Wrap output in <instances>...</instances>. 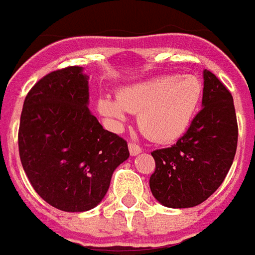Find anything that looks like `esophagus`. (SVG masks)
Returning a JSON list of instances; mask_svg holds the SVG:
<instances>
[{
    "label": "esophagus",
    "instance_id": "obj_1",
    "mask_svg": "<svg viewBox=\"0 0 255 255\" xmlns=\"http://www.w3.org/2000/svg\"><path fill=\"white\" fill-rule=\"evenodd\" d=\"M128 149H129V154L131 155H138L142 153V147L140 146H138L136 143H128Z\"/></svg>",
    "mask_w": 255,
    "mask_h": 255
}]
</instances>
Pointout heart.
I'll return each mask as SVG.
<instances>
[{
  "mask_svg": "<svg viewBox=\"0 0 255 255\" xmlns=\"http://www.w3.org/2000/svg\"><path fill=\"white\" fill-rule=\"evenodd\" d=\"M203 94L194 75H162L119 90L116 98L101 97L97 109L115 126H123L127 112L138 113L142 132L158 143L182 138L197 115Z\"/></svg>",
  "mask_w": 255,
  "mask_h": 255,
  "instance_id": "b5f03b06",
  "label": "heart"
}]
</instances>
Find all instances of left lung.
I'll return each mask as SVG.
<instances>
[{
	"instance_id": "8db88e82",
	"label": "left lung",
	"mask_w": 255,
	"mask_h": 255,
	"mask_svg": "<svg viewBox=\"0 0 255 255\" xmlns=\"http://www.w3.org/2000/svg\"><path fill=\"white\" fill-rule=\"evenodd\" d=\"M238 146L234 98L208 69L203 71L202 109L176 144L154 150L150 190L166 208L183 209L206 201L224 182Z\"/></svg>"
}]
</instances>
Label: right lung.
Segmentation results:
<instances>
[{
  "label": "right lung",
  "mask_w": 255,
  "mask_h": 255,
  "mask_svg": "<svg viewBox=\"0 0 255 255\" xmlns=\"http://www.w3.org/2000/svg\"><path fill=\"white\" fill-rule=\"evenodd\" d=\"M82 67L47 73L25 97L19 154L36 194L64 212L95 208L113 172L129 157L127 142L104 129L89 109Z\"/></svg>",
  "instance_id": "1"
}]
</instances>
